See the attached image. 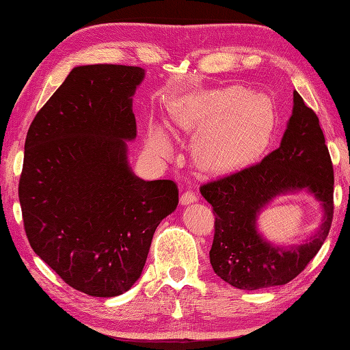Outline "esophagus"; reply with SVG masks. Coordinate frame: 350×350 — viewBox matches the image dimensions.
Returning <instances> with one entry per match:
<instances>
[{"mask_svg":"<svg viewBox=\"0 0 350 350\" xmlns=\"http://www.w3.org/2000/svg\"><path fill=\"white\" fill-rule=\"evenodd\" d=\"M194 202H197V194L194 191H191V189H187L183 192V194L180 196V204H191V203H194Z\"/></svg>","mask_w":350,"mask_h":350,"instance_id":"34e87169","label":"esophagus"}]
</instances>
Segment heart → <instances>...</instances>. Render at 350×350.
<instances>
[{"label": "heart", "instance_id": "b5f03b06", "mask_svg": "<svg viewBox=\"0 0 350 350\" xmlns=\"http://www.w3.org/2000/svg\"><path fill=\"white\" fill-rule=\"evenodd\" d=\"M170 111L183 128H203L196 158L209 171H227L251 161L267 143L273 126L271 100L237 85L185 96L171 103ZM150 147L156 153L167 152L162 133L154 132Z\"/></svg>", "mask_w": 350, "mask_h": 350}]
</instances>
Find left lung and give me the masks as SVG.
<instances>
[{"instance_id": "obj_1", "label": "left lung", "mask_w": 350, "mask_h": 350, "mask_svg": "<svg viewBox=\"0 0 350 350\" xmlns=\"http://www.w3.org/2000/svg\"><path fill=\"white\" fill-rule=\"evenodd\" d=\"M307 189L323 203L319 232L299 247H273L256 233L258 212L273 197ZM215 215L211 265L215 273L242 290L287 284L322 248L334 217V168L319 117L293 93V113L281 144L236 173L200 187Z\"/></svg>"}]
</instances>
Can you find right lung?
Wrapping results in <instances>:
<instances>
[{
    "mask_svg": "<svg viewBox=\"0 0 350 350\" xmlns=\"http://www.w3.org/2000/svg\"><path fill=\"white\" fill-rule=\"evenodd\" d=\"M143 78L137 66L75 68L25 139L18 191L28 242L66 284L98 298L133 286L156 227L179 203L173 180H141L128 163Z\"/></svg>",
    "mask_w": 350,
    "mask_h": 350,
    "instance_id": "right-lung-1",
    "label": "right lung"
}]
</instances>
